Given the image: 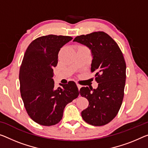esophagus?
I'll return each mask as SVG.
<instances>
[{
	"mask_svg": "<svg viewBox=\"0 0 148 148\" xmlns=\"http://www.w3.org/2000/svg\"><path fill=\"white\" fill-rule=\"evenodd\" d=\"M77 87H78L79 90H80V88L82 87V86L81 85H79V84H77Z\"/></svg>",
	"mask_w": 148,
	"mask_h": 148,
	"instance_id": "1",
	"label": "esophagus"
}]
</instances>
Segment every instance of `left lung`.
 <instances>
[{
    "label": "left lung",
    "instance_id": "1",
    "mask_svg": "<svg viewBox=\"0 0 148 148\" xmlns=\"http://www.w3.org/2000/svg\"><path fill=\"white\" fill-rule=\"evenodd\" d=\"M87 46L92 56L91 71L96 72L98 87H82L79 93L88 101L83 119L100 126L114 119L122 105L126 83V63L119 45L103 32L81 35L73 40Z\"/></svg>",
    "mask_w": 148,
    "mask_h": 148
}]
</instances>
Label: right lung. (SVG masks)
Returning <instances> with one entry per match:
<instances>
[{
	"mask_svg": "<svg viewBox=\"0 0 148 148\" xmlns=\"http://www.w3.org/2000/svg\"><path fill=\"white\" fill-rule=\"evenodd\" d=\"M72 39L64 36H42L34 40L25 52L19 73L20 93L29 117L42 126L58 124L65 106L79 95L73 81L54 88L53 71L59 51Z\"/></svg>",
	"mask_w": 148,
	"mask_h": 148,
	"instance_id": "obj_1",
	"label": "right lung"
}]
</instances>
